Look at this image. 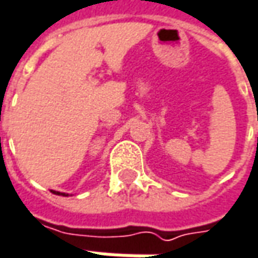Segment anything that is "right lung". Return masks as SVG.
<instances>
[{"mask_svg": "<svg viewBox=\"0 0 258 258\" xmlns=\"http://www.w3.org/2000/svg\"><path fill=\"white\" fill-rule=\"evenodd\" d=\"M54 194H60V192H57V191H54ZM61 195H63V197H69L67 194H63V192H61Z\"/></svg>", "mask_w": 258, "mask_h": 258, "instance_id": "add662e5", "label": "right lung"}]
</instances>
